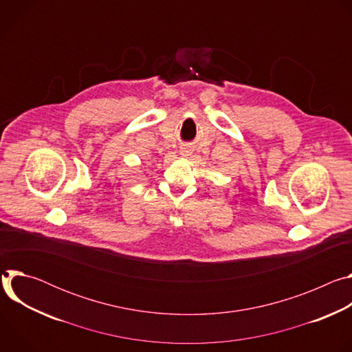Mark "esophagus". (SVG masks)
Wrapping results in <instances>:
<instances>
[{
  "label": "esophagus",
  "mask_w": 352,
  "mask_h": 352,
  "mask_svg": "<svg viewBox=\"0 0 352 352\" xmlns=\"http://www.w3.org/2000/svg\"><path fill=\"white\" fill-rule=\"evenodd\" d=\"M190 153H192V152H190V150H189L188 147H184V148H182V152H181V155H182L184 157H188V156H190Z\"/></svg>",
  "instance_id": "34e87169"
}]
</instances>
